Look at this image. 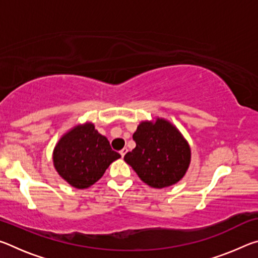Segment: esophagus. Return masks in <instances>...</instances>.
<instances>
[{
    "mask_svg": "<svg viewBox=\"0 0 258 258\" xmlns=\"http://www.w3.org/2000/svg\"><path fill=\"white\" fill-rule=\"evenodd\" d=\"M126 152H127V148H123V149H121V150L119 151V154H120L121 157H124Z\"/></svg>",
    "mask_w": 258,
    "mask_h": 258,
    "instance_id": "esophagus-1",
    "label": "esophagus"
}]
</instances>
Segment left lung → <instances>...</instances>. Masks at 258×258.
<instances>
[{"label": "left lung", "mask_w": 258, "mask_h": 258, "mask_svg": "<svg viewBox=\"0 0 258 258\" xmlns=\"http://www.w3.org/2000/svg\"><path fill=\"white\" fill-rule=\"evenodd\" d=\"M137 143L124 160L148 185L157 189L173 185L184 176L191 160L186 140L168 120L141 121L133 134Z\"/></svg>", "instance_id": "1"}]
</instances>
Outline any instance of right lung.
<instances>
[{
	"label": "right lung",
	"instance_id": "1",
	"mask_svg": "<svg viewBox=\"0 0 258 258\" xmlns=\"http://www.w3.org/2000/svg\"><path fill=\"white\" fill-rule=\"evenodd\" d=\"M120 158L106 137L92 123L77 125L59 140L53 150V164L59 175L77 189L94 184L112 161Z\"/></svg>",
	"mask_w": 258,
	"mask_h": 258
}]
</instances>
